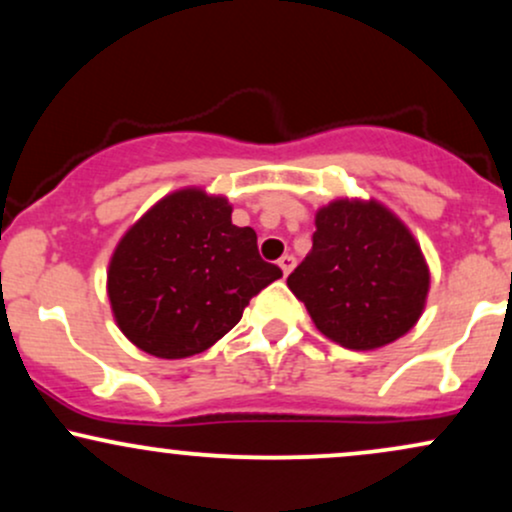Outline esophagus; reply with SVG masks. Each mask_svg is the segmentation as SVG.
Here are the masks:
<instances>
[{
  "instance_id": "1",
  "label": "esophagus",
  "mask_w": 512,
  "mask_h": 512,
  "mask_svg": "<svg viewBox=\"0 0 512 512\" xmlns=\"http://www.w3.org/2000/svg\"><path fill=\"white\" fill-rule=\"evenodd\" d=\"M279 267H281V272H284V276H289L291 272H293V267H296V257L293 255H284L279 260Z\"/></svg>"
}]
</instances>
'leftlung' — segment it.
Listing matches in <instances>:
<instances>
[{"mask_svg":"<svg viewBox=\"0 0 512 512\" xmlns=\"http://www.w3.org/2000/svg\"><path fill=\"white\" fill-rule=\"evenodd\" d=\"M313 250L286 284L332 342L373 351L404 337L426 308L421 245L378 199L339 197L317 209Z\"/></svg>","mask_w":512,"mask_h":512,"instance_id":"1","label":"left lung"}]
</instances>
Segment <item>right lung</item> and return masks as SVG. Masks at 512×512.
<instances>
[{"label":"right lung","mask_w":512,"mask_h":512,"mask_svg":"<svg viewBox=\"0 0 512 512\" xmlns=\"http://www.w3.org/2000/svg\"><path fill=\"white\" fill-rule=\"evenodd\" d=\"M226 197L182 187L127 228L108 264L120 332L156 358L207 351L245 305L281 276L257 252V233L231 221Z\"/></svg>","instance_id":"right-lung-1"}]
</instances>
